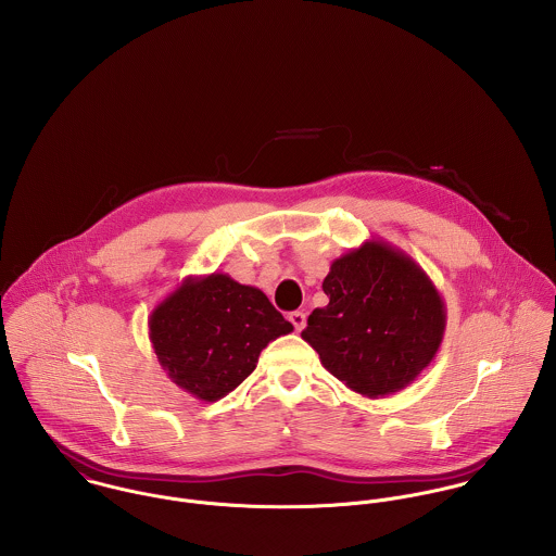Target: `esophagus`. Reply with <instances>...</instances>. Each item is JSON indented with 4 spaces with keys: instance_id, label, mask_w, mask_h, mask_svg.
<instances>
[{
    "instance_id": "obj_1",
    "label": "esophagus",
    "mask_w": 556,
    "mask_h": 556,
    "mask_svg": "<svg viewBox=\"0 0 556 556\" xmlns=\"http://www.w3.org/2000/svg\"><path fill=\"white\" fill-rule=\"evenodd\" d=\"M289 320L293 323L295 331H302V329L306 327V313H302V311H295V313H291V315H289Z\"/></svg>"
}]
</instances>
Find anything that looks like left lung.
Segmentation results:
<instances>
[{
	"instance_id": "obj_1",
	"label": "left lung",
	"mask_w": 556,
	"mask_h": 556,
	"mask_svg": "<svg viewBox=\"0 0 556 556\" xmlns=\"http://www.w3.org/2000/svg\"><path fill=\"white\" fill-rule=\"evenodd\" d=\"M323 291L329 304L313 311L302 338L351 392L396 394L434 359L447 325L445 302L396 245L366 239L338 256Z\"/></svg>"
}]
</instances>
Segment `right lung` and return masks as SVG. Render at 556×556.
<instances>
[{
    "instance_id": "add662e5",
    "label": "right lung",
    "mask_w": 556,
    "mask_h": 556,
    "mask_svg": "<svg viewBox=\"0 0 556 556\" xmlns=\"http://www.w3.org/2000/svg\"><path fill=\"white\" fill-rule=\"evenodd\" d=\"M148 325L166 377L203 402L231 394L256 368L261 351L293 331L261 289L223 271L184 278Z\"/></svg>"
}]
</instances>
